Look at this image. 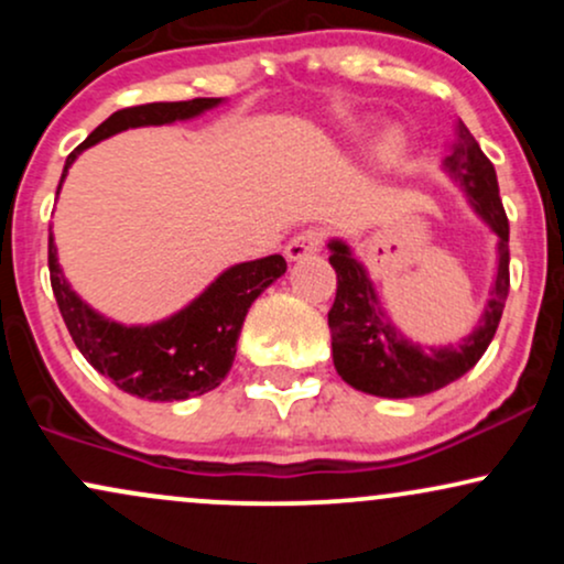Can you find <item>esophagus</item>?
Returning <instances> with one entry per match:
<instances>
[{
	"mask_svg": "<svg viewBox=\"0 0 564 564\" xmlns=\"http://www.w3.org/2000/svg\"><path fill=\"white\" fill-rule=\"evenodd\" d=\"M321 241H323V232L321 230H304V232H300V236H294L286 243V260L289 262H300V260H304V257L315 254V251L321 249Z\"/></svg>",
	"mask_w": 564,
	"mask_h": 564,
	"instance_id": "esophagus-1",
	"label": "esophagus"
}]
</instances>
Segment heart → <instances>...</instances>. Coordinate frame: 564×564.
Returning <instances> with one entry per match:
<instances>
[{"instance_id":"obj_1","label":"heart","mask_w":564,"mask_h":564,"mask_svg":"<svg viewBox=\"0 0 564 564\" xmlns=\"http://www.w3.org/2000/svg\"><path fill=\"white\" fill-rule=\"evenodd\" d=\"M403 148H405V134L400 132V129H390V132L381 138L377 151L384 161H394L400 156V153H403Z\"/></svg>"}]
</instances>
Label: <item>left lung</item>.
Instances as JSON below:
<instances>
[{
	"instance_id": "8db88e82",
	"label": "left lung",
	"mask_w": 564,
	"mask_h": 564,
	"mask_svg": "<svg viewBox=\"0 0 564 564\" xmlns=\"http://www.w3.org/2000/svg\"><path fill=\"white\" fill-rule=\"evenodd\" d=\"M443 170L467 193L471 209L498 236V264L490 300L477 328L456 347H422L405 339L400 328L381 310L377 289L349 246L339 238L328 241L332 268L336 270V300L328 310L336 373L355 390L377 398H422L462 379L494 339L509 294V219L498 196L496 170L480 151L477 140L456 124V142L451 145Z\"/></svg>"
}]
</instances>
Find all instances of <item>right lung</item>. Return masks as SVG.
Wrapping results in <instances>:
<instances>
[{
	"instance_id": "right-lung-1",
	"label": "right lung",
	"mask_w": 564,
	"mask_h": 564,
	"mask_svg": "<svg viewBox=\"0 0 564 564\" xmlns=\"http://www.w3.org/2000/svg\"><path fill=\"white\" fill-rule=\"evenodd\" d=\"M219 102L223 97H196V100L180 102H148V106L121 108L111 113L66 159L57 193L76 156L95 142L124 129L187 121L209 108H217ZM47 260L57 307L66 321L70 339L89 360V366L111 379L119 390L138 394L142 400H161V403L196 398L219 387L236 358V341L251 302L286 273V260L281 254L232 264L180 313L151 326H124L95 313L70 289L57 264L53 232H50Z\"/></svg>"
}]
</instances>
